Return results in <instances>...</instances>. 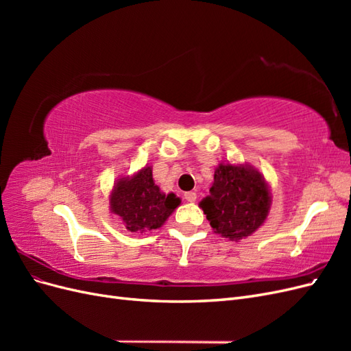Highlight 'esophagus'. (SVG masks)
<instances>
[{"label":"esophagus","mask_w":351,"mask_h":351,"mask_svg":"<svg viewBox=\"0 0 351 351\" xmlns=\"http://www.w3.org/2000/svg\"><path fill=\"white\" fill-rule=\"evenodd\" d=\"M196 197H197V195H196L195 192H187V193H184V199H186L187 202H195Z\"/></svg>","instance_id":"obj_1"}]
</instances>
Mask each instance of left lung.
Listing matches in <instances>:
<instances>
[{
	"instance_id": "8db88e82",
	"label": "left lung",
	"mask_w": 351,
	"mask_h": 351,
	"mask_svg": "<svg viewBox=\"0 0 351 351\" xmlns=\"http://www.w3.org/2000/svg\"><path fill=\"white\" fill-rule=\"evenodd\" d=\"M267 180L252 165L219 164L209 196L199 206L215 234L239 241L253 234L267 219L271 208Z\"/></svg>"
}]
</instances>
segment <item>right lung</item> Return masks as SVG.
Returning a JSON list of instances; mask_svg holds the SVG:
<instances>
[{
  "instance_id": "1",
  "label": "right lung",
  "mask_w": 351,
  "mask_h": 351,
  "mask_svg": "<svg viewBox=\"0 0 351 351\" xmlns=\"http://www.w3.org/2000/svg\"><path fill=\"white\" fill-rule=\"evenodd\" d=\"M180 202L174 193L161 192L154 182L152 168L146 165L132 177L117 180L110 195V209L123 219L127 230L143 234L162 227Z\"/></svg>"
}]
</instances>
